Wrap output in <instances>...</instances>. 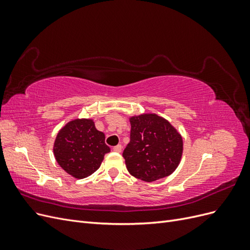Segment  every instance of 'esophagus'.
I'll return each instance as SVG.
<instances>
[{
	"label": "esophagus",
	"instance_id": "34e87169",
	"mask_svg": "<svg viewBox=\"0 0 250 250\" xmlns=\"http://www.w3.org/2000/svg\"><path fill=\"white\" fill-rule=\"evenodd\" d=\"M113 151H116V152H121L122 151V145H117L112 148Z\"/></svg>",
	"mask_w": 250,
	"mask_h": 250
}]
</instances>
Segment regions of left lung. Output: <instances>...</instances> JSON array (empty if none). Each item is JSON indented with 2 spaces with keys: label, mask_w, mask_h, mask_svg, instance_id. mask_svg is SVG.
I'll list each match as a JSON object with an SVG mask.
<instances>
[{
  "label": "left lung",
  "mask_w": 250,
  "mask_h": 250,
  "mask_svg": "<svg viewBox=\"0 0 250 250\" xmlns=\"http://www.w3.org/2000/svg\"><path fill=\"white\" fill-rule=\"evenodd\" d=\"M130 142L123 151L128 172L151 183L172 174L183 155V138L155 113L130 118Z\"/></svg>",
  "instance_id": "obj_1"
}]
</instances>
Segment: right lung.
<instances>
[{
    "instance_id": "right-lung-1",
    "label": "right lung",
    "mask_w": 250,
    "mask_h": 250,
    "mask_svg": "<svg viewBox=\"0 0 250 250\" xmlns=\"http://www.w3.org/2000/svg\"><path fill=\"white\" fill-rule=\"evenodd\" d=\"M53 151L60 167L73 177L82 179L99 169L110 149L93 120L76 119L60 129Z\"/></svg>"
}]
</instances>
